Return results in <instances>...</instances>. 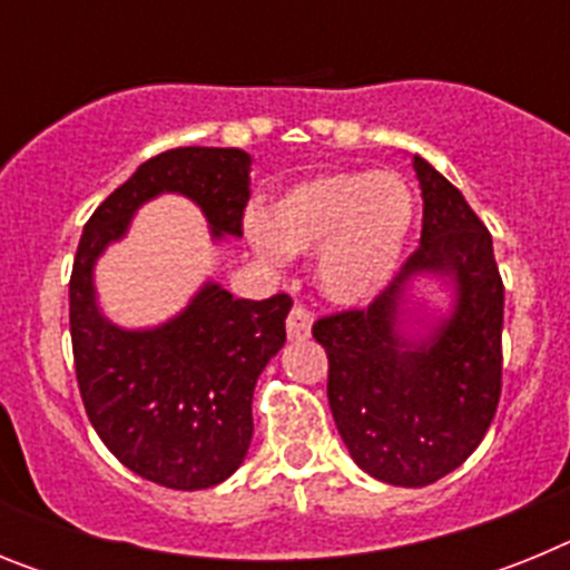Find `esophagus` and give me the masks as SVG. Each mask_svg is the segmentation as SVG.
Returning a JSON list of instances; mask_svg holds the SVG:
<instances>
[{"instance_id":"esophagus-1","label":"esophagus","mask_w":570,"mask_h":570,"mask_svg":"<svg viewBox=\"0 0 570 570\" xmlns=\"http://www.w3.org/2000/svg\"><path fill=\"white\" fill-rule=\"evenodd\" d=\"M311 311L308 308H302V305H294L288 314V336L291 340H308L311 336Z\"/></svg>"}]
</instances>
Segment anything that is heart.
Masks as SVG:
<instances>
[{
  "mask_svg": "<svg viewBox=\"0 0 570 570\" xmlns=\"http://www.w3.org/2000/svg\"><path fill=\"white\" fill-rule=\"evenodd\" d=\"M420 205L394 170L336 168L305 176L250 214L245 234L268 265L288 254H314L322 296L354 308L394 282L414 242Z\"/></svg>",
  "mask_w": 570,
  "mask_h": 570,
  "instance_id": "obj_1",
  "label": "heart"
}]
</instances>
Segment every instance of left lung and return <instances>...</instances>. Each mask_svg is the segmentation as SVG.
Segmentation results:
<instances>
[{
  "label": "left lung",
  "mask_w": 570,
  "mask_h": 570,
  "mask_svg": "<svg viewBox=\"0 0 570 570\" xmlns=\"http://www.w3.org/2000/svg\"><path fill=\"white\" fill-rule=\"evenodd\" d=\"M422 239L367 308L314 322L328 354V402L356 465L387 485L422 488L460 468L485 436L502 391L505 288L493 242L465 196L414 156ZM420 275L452 282V314L405 335Z\"/></svg>",
  "instance_id": "left-lung-1"
}]
</instances>
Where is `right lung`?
<instances>
[{"mask_svg": "<svg viewBox=\"0 0 570 570\" xmlns=\"http://www.w3.org/2000/svg\"><path fill=\"white\" fill-rule=\"evenodd\" d=\"M159 194L199 205L210 236H242L250 156L239 148H174L136 168L94 210L70 274V342L90 425L134 473L174 491L219 485L254 436L250 400L285 345L291 296L234 299L205 282L174 320L128 331L99 311L94 268L110 242Z\"/></svg>", "mask_w": 570, "mask_h": 570, "instance_id": "1", "label": "right lung"}]
</instances>
